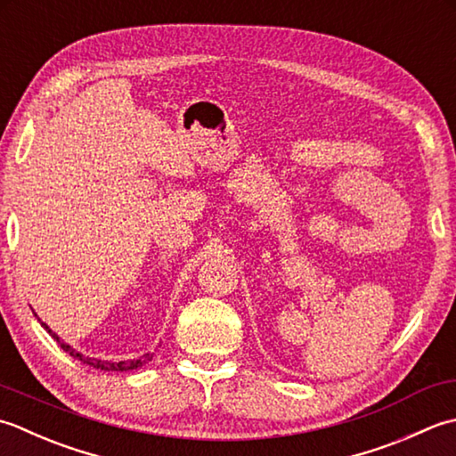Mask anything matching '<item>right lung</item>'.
<instances>
[{
	"label": "right lung",
	"mask_w": 456,
	"mask_h": 456,
	"mask_svg": "<svg viewBox=\"0 0 456 456\" xmlns=\"http://www.w3.org/2000/svg\"><path fill=\"white\" fill-rule=\"evenodd\" d=\"M43 327L49 330V334L51 337L59 342V346L67 352V354H70L72 358H77V360H80V362H85V364H90L92 368H96V370H106V371H126V370H135V368H139V366H143L147 360H150L151 356L150 354H145V356H142L139 360H129V362H108V360H96V358H86V356H82L80 352H77L74 348H70L67 342H62L57 334H54L49 327H46L45 322H41Z\"/></svg>",
	"instance_id": "right-lung-1"
}]
</instances>
